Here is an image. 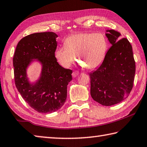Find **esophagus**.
Returning <instances> with one entry per match:
<instances>
[{"instance_id":"34e87169","label":"esophagus","mask_w":147,"mask_h":147,"mask_svg":"<svg viewBox=\"0 0 147 147\" xmlns=\"http://www.w3.org/2000/svg\"><path fill=\"white\" fill-rule=\"evenodd\" d=\"M79 74V73L78 71H74L73 73H72V76H73V78H75L77 76H78Z\"/></svg>"}]
</instances>
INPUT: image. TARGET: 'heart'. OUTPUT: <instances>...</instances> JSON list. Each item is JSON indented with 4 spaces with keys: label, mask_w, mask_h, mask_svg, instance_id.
Returning <instances> with one entry per match:
<instances>
[{
    "label": "heart",
    "mask_w": 147,
    "mask_h": 147,
    "mask_svg": "<svg viewBox=\"0 0 147 147\" xmlns=\"http://www.w3.org/2000/svg\"><path fill=\"white\" fill-rule=\"evenodd\" d=\"M107 47V40L102 33L74 34L65 39L64 47L56 50L55 57L63 67H69L76 57L84 67L93 69L103 62Z\"/></svg>",
    "instance_id": "heart-1"
}]
</instances>
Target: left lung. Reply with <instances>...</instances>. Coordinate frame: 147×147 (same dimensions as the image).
<instances>
[{"label": "left lung", "mask_w": 147, "mask_h": 147, "mask_svg": "<svg viewBox=\"0 0 147 147\" xmlns=\"http://www.w3.org/2000/svg\"><path fill=\"white\" fill-rule=\"evenodd\" d=\"M112 46L101 65L90 73V95L101 105L111 106L126 99L134 84L136 63L131 44L126 38L119 40V32L107 30Z\"/></svg>", "instance_id": "8db88e82"}]
</instances>
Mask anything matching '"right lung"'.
Masks as SVG:
<instances>
[{
    "label": "right lung",
    "instance_id": "obj_1",
    "mask_svg": "<svg viewBox=\"0 0 147 147\" xmlns=\"http://www.w3.org/2000/svg\"><path fill=\"white\" fill-rule=\"evenodd\" d=\"M58 35L53 32L29 34L18 42L13 58L15 85L29 105L41 113H51L65 102L67 85L72 80L71 69L57 62L55 53ZM33 59L41 63V76L30 83L27 68Z\"/></svg>",
    "mask_w": 147,
    "mask_h": 147
}]
</instances>
